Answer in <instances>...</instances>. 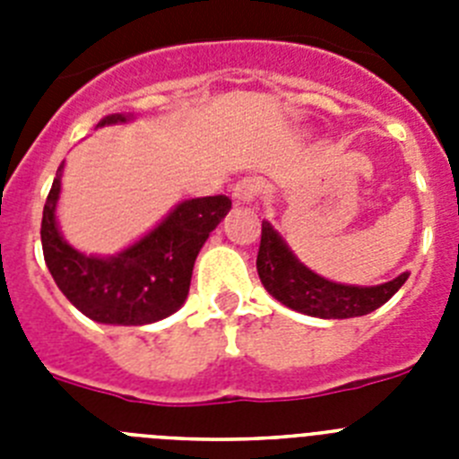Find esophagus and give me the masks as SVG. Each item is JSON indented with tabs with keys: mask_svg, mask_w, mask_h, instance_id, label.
<instances>
[{
	"mask_svg": "<svg viewBox=\"0 0 459 459\" xmlns=\"http://www.w3.org/2000/svg\"><path fill=\"white\" fill-rule=\"evenodd\" d=\"M262 188H264V184H262V181L255 179V177H246V179H241L237 186H234L232 197L237 202H241V204H250V202L257 200L259 193H262Z\"/></svg>",
	"mask_w": 459,
	"mask_h": 459,
	"instance_id": "1",
	"label": "esophagus"
}]
</instances>
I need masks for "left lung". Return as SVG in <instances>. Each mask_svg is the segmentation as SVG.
Listing matches in <instances>:
<instances>
[{
	"label": "left lung",
	"mask_w": 459,
	"mask_h": 459,
	"mask_svg": "<svg viewBox=\"0 0 459 459\" xmlns=\"http://www.w3.org/2000/svg\"><path fill=\"white\" fill-rule=\"evenodd\" d=\"M257 273L264 290L275 301L319 319H350L370 315L372 310L384 306L409 278L404 271L397 278L375 287L342 285L322 278L291 253L285 238L275 232L269 221H262Z\"/></svg>",
	"instance_id": "8db88e82"
}]
</instances>
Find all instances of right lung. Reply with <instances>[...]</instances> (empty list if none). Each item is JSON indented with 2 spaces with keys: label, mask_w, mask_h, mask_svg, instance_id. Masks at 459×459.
Segmentation results:
<instances>
[{
  "label": "right lung",
  "mask_w": 459,
  "mask_h": 459,
  "mask_svg": "<svg viewBox=\"0 0 459 459\" xmlns=\"http://www.w3.org/2000/svg\"><path fill=\"white\" fill-rule=\"evenodd\" d=\"M133 115H109L96 128L131 121ZM64 163L56 169L43 206V257L73 306L99 324L144 326L179 310L190 290L195 259L209 234L232 209L225 195L184 200L140 241L117 255H84L59 232L56 202Z\"/></svg>",
  "instance_id": "right-lung-1"
}]
</instances>
